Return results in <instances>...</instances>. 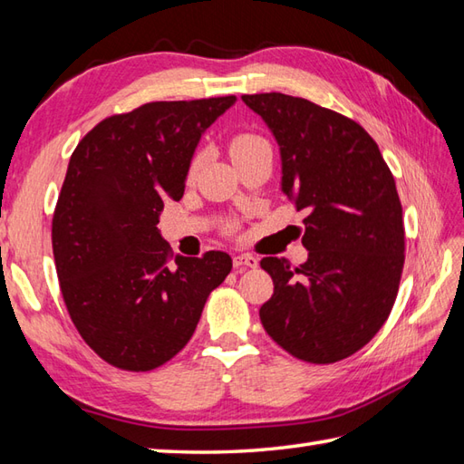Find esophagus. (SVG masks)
Listing matches in <instances>:
<instances>
[{
	"instance_id": "esophagus-1",
	"label": "esophagus",
	"mask_w": 464,
	"mask_h": 464,
	"mask_svg": "<svg viewBox=\"0 0 464 464\" xmlns=\"http://www.w3.org/2000/svg\"><path fill=\"white\" fill-rule=\"evenodd\" d=\"M233 265L235 267H257L259 265V259L255 257V255H249V253H241V255H235L233 257Z\"/></svg>"
}]
</instances>
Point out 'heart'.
I'll list each match as a JSON object with an SVG mask.
<instances>
[{
    "mask_svg": "<svg viewBox=\"0 0 464 464\" xmlns=\"http://www.w3.org/2000/svg\"><path fill=\"white\" fill-rule=\"evenodd\" d=\"M265 150H271L269 143L265 141L263 137L255 135V133H241V135H237V137H233V141H231V145H229V151H231V157H233L235 163L245 160V157H249V155L257 153V151H265ZM199 163H201V157L197 155L195 160L191 161V167H189V175H191V177L195 175V171H197V167H199Z\"/></svg>",
    "mask_w": 464,
    "mask_h": 464,
    "instance_id": "obj_1",
    "label": "heart"
}]
</instances>
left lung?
<instances>
[{
	"instance_id": "left-lung-1",
	"label": "left lung",
	"mask_w": 464,
	"mask_h": 464,
	"mask_svg": "<svg viewBox=\"0 0 464 464\" xmlns=\"http://www.w3.org/2000/svg\"><path fill=\"white\" fill-rule=\"evenodd\" d=\"M281 153V191L307 209L309 259L263 257L273 297L259 309L269 337L293 357L327 364L351 357L387 321L405 263L395 177L379 145L337 111L285 93L243 95Z\"/></svg>"
}]
</instances>
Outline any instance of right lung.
<instances>
[{"label":"right lung","instance_id":"add662e5","mask_svg":"<svg viewBox=\"0 0 464 464\" xmlns=\"http://www.w3.org/2000/svg\"><path fill=\"white\" fill-rule=\"evenodd\" d=\"M235 102L145 103L97 123L69 160L52 225L59 287L83 341L117 369L173 359L233 267L223 251L173 257L157 223L167 197H183L201 135Z\"/></svg>","mask_w":464,"mask_h":464}]
</instances>
